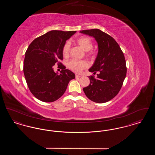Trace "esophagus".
Listing matches in <instances>:
<instances>
[{"instance_id": "esophagus-1", "label": "esophagus", "mask_w": 155, "mask_h": 155, "mask_svg": "<svg viewBox=\"0 0 155 155\" xmlns=\"http://www.w3.org/2000/svg\"><path fill=\"white\" fill-rule=\"evenodd\" d=\"M81 75H78V74H75V78H80L81 77Z\"/></svg>"}]
</instances>
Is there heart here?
Segmentation results:
<instances>
[{
	"instance_id": "heart-1",
	"label": "heart",
	"mask_w": 155,
	"mask_h": 155,
	"mask_svg": "<svg viewBox=\"0 0 155 155\" xmlns=\"http://www.w3.org/2000/svg\"><path fill=\"white\" fill-rule=\"evenodd\" d=\"M76 42L82 49L87 52V56H93L94 52L92 50L93 48V42L90 37L82 36L76 39ZM70 50V44L69 42H66L63 45L62 48V54L65 58L69 54ZM68 68L75 73H80L84 69L88 67V64L85 60H78L76 59H72L68 63Z\"/></svg>"
}]
</instances>
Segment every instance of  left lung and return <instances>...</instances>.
<instances>
[{"instance_id": "8db88e82", "label": "left lung", "mask_w": 155, "mask_h": 155, "mask_svg": "<svg viewBox=\"0 0 155 155\" xmlns=\"http://www.w3.org/2000/svg\"><path fill=\"white\" fill-rule=\"evenodd\" d=\"M81 33L95 38L98 53L89 71L90 84L83 88L87 97L96 103L107 102L118 94L127 74L125 58L115 39L99 29L82 30Z\"/></svg>"}]
</instances>
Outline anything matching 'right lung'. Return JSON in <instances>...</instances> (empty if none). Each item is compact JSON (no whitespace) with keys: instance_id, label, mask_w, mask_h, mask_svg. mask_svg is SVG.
<instances>
[{"instance_id":"obj_1","label":"right lung","mask_w":155,"mask_h":155,"mask_svg":"<svg viewBox=\"0 0 155 155\" xmlns=\"http://www.w3.org/2000/svg\"><path fill=\"white\" fill-rule=\"evenodd\" d=\"M76 32L53 30L35 38L25 52L23 71L27 85L32 94L44 102L59 99L66 90L68 82L75 74L60 60H63L62 48ZM55 64L61 65V74L53 70Z\"/></svg>"}]
</instances>
